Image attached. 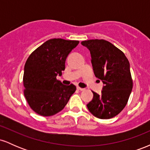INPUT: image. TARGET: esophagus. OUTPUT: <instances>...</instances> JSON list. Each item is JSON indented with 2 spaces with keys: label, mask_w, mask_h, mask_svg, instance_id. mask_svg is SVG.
Instances as JSON below:
<instances>
[{
  "label": "esophagus",
  "mask_w": 150,
  "mask_h": 150,
  "mask_svg": "<svg viewBox=\"0 0 150 150\" xmlns=\"http://www.w3.org/2000/svg\"><path fill=\"white\" fill-rule=\"evenodd\" d=\"M77 89H78V90H80V91H84V90H85V89L82 88V87H77Z\"/></svg>",
  "instance_id": "esophagus-1"
}]
</instances>
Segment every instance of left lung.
I'll list each match as a JSON object with an SVG mask.
<instances>
[{"instance_id":"1","label":"left lung","mask_w":150,"mask_h":150,"mask_svg":"<svg viewBox=\"0 0 150 150\" xmlns=\"http://www.w3.org/2000/svg\"><path fill=\"white\" fill-rule=\"evenodd\" d=\"M81 44L90 51L94 75L104 85L100 95L92 92L87 106L97 118L109 119L125 108L132 92L130 63L123 51L108 41L90 39Z\"/></svg>"}]
</instances>
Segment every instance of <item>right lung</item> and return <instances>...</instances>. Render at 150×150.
I'll return each instance as SVG.
<instances>
[{
  "mask_svg": "<svg viewBox=\"0 0 150 150\" xmlns=\"http://www.w3.org/2000/svg\"><path fill=\"white\" fill-rule=\"evenodd\" d=\"M79 41L51 39L30 54L25 65L24 94L32 110L51 116L64 108L76 87L64 85L56 79L65 68L68 54Z\"/></svg>",
  "mask_w": 150,
  "mask_h": 150,
  "instance_id": "obj_1",
  "label": "right lung"
}]
</instances>
